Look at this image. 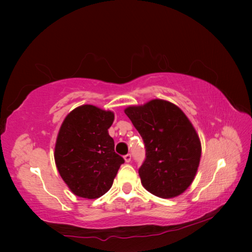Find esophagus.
<instances>
[{
	"label": "esophagus",
	"mask_w": 252,
	"mask_h": 252,
	"mask_svg": "<svg viewBox=\"0 0 252 252\" xmlns=\"http://www.w3.org/2000/svg\"><path fill=\"white\" fill-rule=\"evenodd\" d=\"M125 160H126V162H130L131 161V159H132V157H131V154H126L125 157Z\"/></svg>",
	"instance_id": "34e87169"
}]
</instances>
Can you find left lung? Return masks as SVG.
I'll list each match as a JSON object with an SVG mask.
<instances>
[{
	"mask_svg": "<svg viewBox=\"0 0 252 252\" xmlns=\"http://www.w3.org/2000/svg\"><path fill=\"white\" fill-rule=\"evenodd\" d=\"M140 133L146 158L138 169L142 185L160 198L184 192L194 181L201 157L195 127L178 106L153 99L125 109Z\"/></svg>",
	"mask_w": 252,
	"mask_h": 252,
	"instance_id": "obj_1",
	"label": "left lung"
}]
</instances>
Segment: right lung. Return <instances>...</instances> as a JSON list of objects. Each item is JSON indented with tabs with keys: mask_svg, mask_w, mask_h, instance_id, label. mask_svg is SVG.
I'll use <instances>...</instances> for the list:
<instances>
[{
	"mask_svg": "<svg viewBox=\"0 0 252 252\" xmlns=\"http://www.w3.org/2000/svg\"><path fill=\"white\" fill-rule=\"evenodd\" d=\"M112 111L82 105L69 112L58 132L55 163L62 179L74 195L95 199L110 189L125 162L115 152L108 129Z\"/></svg>",
	"mask_w": 252,
	"mask_h": 252,
	"instance_id": "right-lung-1",
	"label": "right lung"
}]
</instances>
